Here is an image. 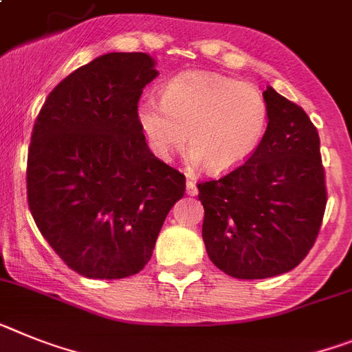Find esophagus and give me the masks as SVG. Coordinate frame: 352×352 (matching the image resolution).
Returning <instances> with one entry per match:
<instances>
[{
  "label": "esophagus",
  "mask_w": 352,
  "mask_h": 352,
  "mask_svg": "<svg viewBox=\"0 0 352 352\" xmlns=\"http://www.w3.org/2000/svg\"><path fill=\"white\" fill-rule=\"evenodd\" d=\"M187 194L188 196H196L197 194V187L194 179H187Z\"/></svg>",
  "instance_id": "esophagus-1"
}]
</instances>
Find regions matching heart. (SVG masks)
Instances as JSON below:
<instances>
[{
    "label": "heart",
    "instance_id": "heart-1",
    "mask_svg": "<svg viewBox=\"0 0 352 352\" xmlns=\"http://www.w3.org/2000/svg\"><path fill=\"white\" fill-rule=\"evenodd\" d=\"M137 119L151 151L170 160L187 144L208 173L233 170L251 158L269 124V104L258 87L205 71L174 76L162 101L144 98Z\"/></svg>",
    "mask_w": 352,
    "mask_h": 352
}]
</instances>
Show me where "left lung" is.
Masks as SVG:
<instances>
[{
  "label": "left lung",
  "instance_id": "1",
  "mask_svg": "<svg viewBox=\"0 0 352 352\" xmlns=\"http://www.w3.org/2000/svg\"><path fill=\"white\" fill-rule=\"evenodd\" d=\"M263 96L269 124L256 153L222 178L197 183L206 253L239 279L299 265L319 236L327 203L319 131L272 87Z\"/></svg>",
  "mask_w": 352,
  "mask_h": 352
}]
</instances>
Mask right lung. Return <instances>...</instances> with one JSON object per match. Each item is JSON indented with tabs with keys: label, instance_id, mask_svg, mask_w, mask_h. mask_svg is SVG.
<instances>
[{
	"label": "right lung",
	"instance_id": "add662e5",
	"mask_svg": "<svg viewBox=\"0 0 352 352\" xmlns=\"http://www.w3.org/2000/svg\"><path fill=\"white\" fill-rule=\"evenodd\" d=\"M156 74L146 53L98 56L51 90L33 124L30 212L53 251L85 278L140 272L185 194V176L149 151L137 119Z\"/></svg>",
	"mask_w": 352,
	"mask_h": 352
}]
</instances>
